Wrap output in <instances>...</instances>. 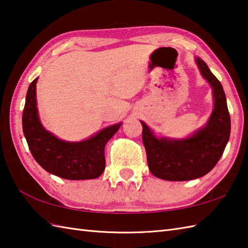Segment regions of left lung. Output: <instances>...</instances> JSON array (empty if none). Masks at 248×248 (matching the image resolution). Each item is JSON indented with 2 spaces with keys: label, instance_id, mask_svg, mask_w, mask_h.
I'll use <instances>...</instances> for the list:
<instances>
[{
  "label": "left lung",
  "instance_id": "obj_1",
  "mask_svg": "<svg viewBox=\"0 0 248 248\" xmlns=\"http://www.w3.org/2000/svg\"><path fill=\"white\" fill-rule=\"evenodd\" d=\"M195 62L213 90L214 107L204 126L183 139L158 138L140 121L149 169L158 179L189 181L201 178L214 168L228 143L231 123L224 89L203 60L196 57Z\"/></svg>",
  "mask_w": 248,
  "mask_h": 248
}]
</instances>
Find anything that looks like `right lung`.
<instances>
[{"mask_svg": "<svg viewBox=\"0 0 248 248\" xmlns=\"http://www.w3.org/2000/svg\"><path fill=\"white\" fill-rule=\"evenodd\" d=\"M30 84L22 114V129L35 160L53 175L66 180H91L100 176L106 167L105 146L122 123L108 126L90 138L70 142L58 138L40 122L36 83Z\"/></svg>", "mask_w": 248, "mask_h": 248, "instance_id": "add662e5", "label": "right lung"}]
</instances>
